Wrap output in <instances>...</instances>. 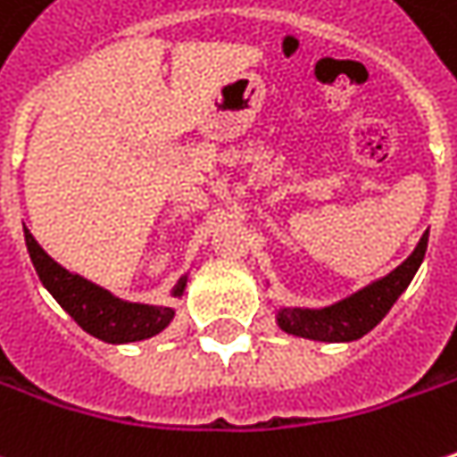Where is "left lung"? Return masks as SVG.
<instances>
[{
    "mask_svg": "<svg viewBox=\"0 0 457 457\" xmlns=\"http://www.w3.org/2000/svg\"><path fill=\"white\" fill-rule=\"evenodd\" d=\"M427 232L422 235L414 253L396 270H391L386 278L361 288L358 294L347 296L332 307L281 309L278 325L291 335L309 337V340H325V343H350V340L363 337L386 317L388 309L394 307V302L402 296V291L414 278L417 268L425 258Z\"/></svg>",
    "mask_w": 457,
    "mask_h": 457,
    "instance_id": "1",
    "label": "left lung"
}]
</instances>
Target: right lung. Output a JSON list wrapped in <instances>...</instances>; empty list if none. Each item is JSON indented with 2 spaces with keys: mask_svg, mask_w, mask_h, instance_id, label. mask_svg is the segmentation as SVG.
Segmentation results:
<instances>
[{
  "mask_svg": "<svg viewBox=\"0 0 457 457\" xmlns=\"http://www.w3.org/2000/svg\"><path fill=\"white\" fill-rule=\"evenodd\" d=\"M25 243H28L32 266L37 270L43 287L48 288L53 299L76 320V325L87 329L94 337L104 343H135V340L158 335L170 322L173 309L129 304L87 278L69 273L37 245V240L32 237L28 228H25ZM184 287H187V276L176 284L173 296H179Z\"/></svg>",
  "mask_w": 457,
  "mask_h": 457,
  "instance_id": "add662e5",
  "label": "right lung"
}]
</instances>
